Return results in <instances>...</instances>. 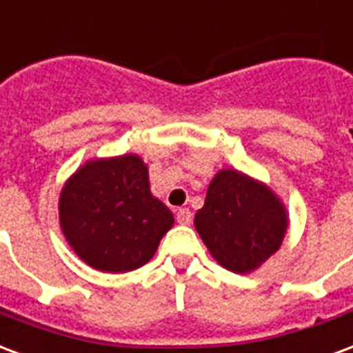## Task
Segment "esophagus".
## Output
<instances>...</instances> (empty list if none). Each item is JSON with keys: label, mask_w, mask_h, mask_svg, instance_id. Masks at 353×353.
Segmentation results:
<instances>
[{"label": "esophagus", "mask_w": 353, "mask_h": 353, "mask_svg": "<svg viewBox=\"0 0 353 353\" xmlns=\"http://www.w3.org/2000/svg\"><path fill=\"white\" fill-rule=\"evenodd\" d=\"M176 219H177V223H179V224H190V221H192V213H190L187 208H183V210L177 211Z\"/></svg>", "instance_id": "obj_1"}]
</instances>
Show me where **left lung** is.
Returning a JSON list of instances; mask_svg holds the SVG:
<instances>
[{"instance_id":"obj_1","label":"left lung","mask_w":353,"mask_h":353,"mask_svg":"<svg viewBox=\"0 0 353 353\" xmlns=\"http://www.w3.org/2000/svg\"><path fill=\"white\" fill-rule=\"evenodd\" d=\"M194 226L216 262L245 275L281 249L288 213L268 185L224 168L211 179Z\"/></svg>"}]
</instances>
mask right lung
Returning a JSON list of instances; mask_svg holds the SVG:
<instances>
[{
	"instance_id": "right-lung-1",
	"label": "right lung",
	"mask_w": 353,
	"mask_h": 353,
	"mask_svg": "<svg viewBox=\"0 0 353 353\" xmlns=\"http://www.w3.org/2000/svg\"><path fill=\"white\" fill-rule=\"evenodd\" d=\"M59 224L70 249L93 270L127 273L153 258L174 215L151 194L148 166L129 153L88 161L69 177Z\"/></svg>"
}]
</instances>
